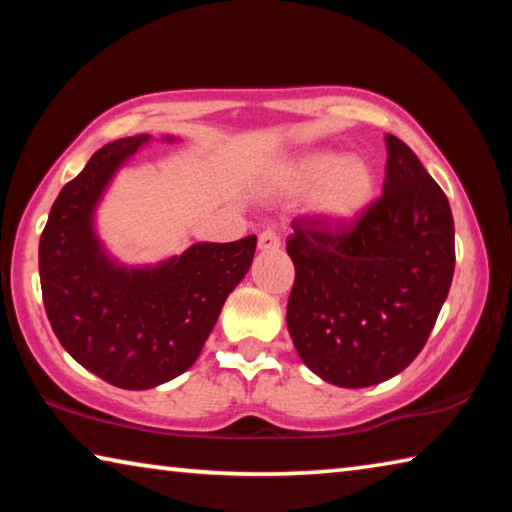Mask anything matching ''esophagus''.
Segmentation results:
<instances>
[{
	"label": "esophagus",
	"mask_w": 512,
	"mask_h": 512,
	"mask_svg": "<svg viewBox=\"0 0 512 512\" xmlns=\"http://www.w3.org/2000/svg\"><path fill=\"white\" fill-rule=\"evenodd\" d=\"M257 246L262 253H268V250H280L282 241H280V237H277L275 230H264V232H259Z\"/></svg>",
	"instance_id": "esophagus-1"
}]
</instances>
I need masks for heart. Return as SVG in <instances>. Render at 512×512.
<instances>
[{
  "mask_svg": "<svg viewBox=\"0 0 512 512\" xmlns=\"http://www.w3.org/2000/svg\"><path fill=\"white\" fill-rule=\"evenodd\" d=\"M379 176L363 155L309 151L289 160L275 176V194L309 196V214L332 230L352 228L377 198Z\"/></svg>",
  "mask_w": 512,
  "mask_h": 512,
  "instance_id": "1",
  "label": "heart"
}]
</instances>
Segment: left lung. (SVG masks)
Masks as SVG:
<instances>
[{
    "label": "left lung",
    "mask_w": 512,
    "mask_h": 512,
    "mask_svg": "<svg viewBox=\"0 0 512 512\" xmlns=\"http://www.w3.org/2000/svg\"><path fill=\"white\" fill-rule=\"evenodd\" d=\"M381 198L345 230L293 221L287 327L305 366L343 388L402 372L427 343L454 277V219L409 146L386 135Z\"/></svg>",
    "instance_id": "obj_1"
}]
</instances>
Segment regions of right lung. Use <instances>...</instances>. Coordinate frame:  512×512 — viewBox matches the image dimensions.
<instances>
[{"label": "right lung", "instance_id": "add662e5", "mask_svg": "<svg viewBox=\"0 0 512 512\" xmlns=\"http://www.w3.org/2000/svg\"><path fill=\"white\" fill-rule=\"evenodd\" d=\"M149 142L151 135H135L101 146L60 189L38 250L42 300L60 345L126 391L155 388L194 366L257 246L255 235L196 241L146 266L112 257L97 232V207L117 171Z\"/></svg>", "mask_w": 512, "mask_h": 512}]
</instances>
